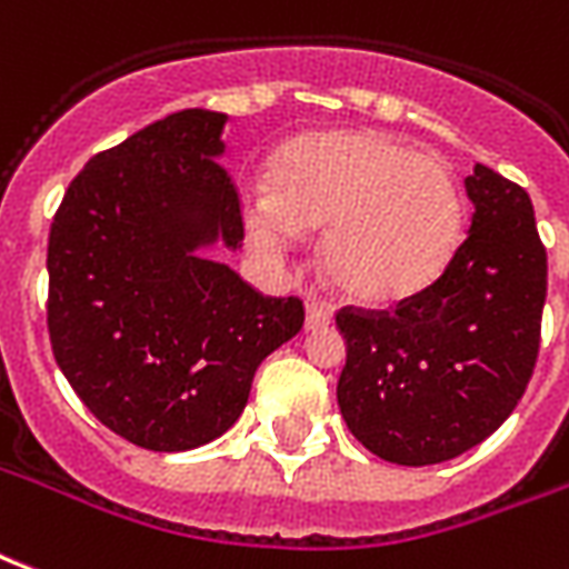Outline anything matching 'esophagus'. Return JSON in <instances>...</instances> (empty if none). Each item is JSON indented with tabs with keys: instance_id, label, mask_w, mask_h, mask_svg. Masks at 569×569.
<instances>
[{
	"instance_id": "34e87169",
	"label": "esophagus",
	"mask_w": 569,
	"mask_h": 569,
	"mask_svg": "<svg viewBox=\"0 0 569 569\" xmlns=\"http://www.w3.org/2000/svg\"><path fill=\"white\" fill-rule=\"evenodd\" d=\"M328 322H331V317H328L326 307L317 305V301H310V305H307V319H305L307 331H322V328H328Z\"/></svg>"
}]
</instances>
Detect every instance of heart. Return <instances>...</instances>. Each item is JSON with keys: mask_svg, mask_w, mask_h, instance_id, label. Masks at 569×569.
<instances>
[{"mask_svg": "<svg viewBox=\"0 0 569 569\" xmlns=\"http://www.w3.org/2000/svg\"><path fill=\"white\" fill-rule=\"evenodd\" d=\"M271 192L243 199L256 247L283 256L296 231H317L326 283L365 307L419 296L452 262L465 199L443 159L380 132H313L271 159Z\"/></svg>", "mask_w": 569, "mask_h": 569, "instance_id": "heart-1", "label": "heart"}]
</instances>
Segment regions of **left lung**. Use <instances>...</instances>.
I'll return each instance as SVG.
<instances>
[{
	"instance_id": "obj_1",
	"label": "left lung",
	"mask_w": 569,
	"mask_h": 569,
	"mask_svg": "<svg viewBox=\"0 0 569 569\" xmlns=\"http://www.w3.org/2000/svg\"><path fill=\"white\" fill-rule=\"evenodd\" d=\"M465 189L470 229L435 283L391 313H338L340 413L391 465H440L495 435L540 349L546 250L531 199L479 162Z\"/></svg>"
}]
</instances>
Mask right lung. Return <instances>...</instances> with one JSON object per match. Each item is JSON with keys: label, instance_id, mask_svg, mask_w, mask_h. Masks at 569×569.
Instances as JSON below:
<instances>
[{"label": "right lung", "instance_id": "1", "mask_svg": "<svg viewBox=\"0 0 569 569\" xmlns=\"http://www.w3.org/2000/svg\"><path fill=\"white\" fill-rule=\"evenodd\" d=\"M226 123L187 108L92 156L50 226L57 365L104 428L150 452L226 435L256 368L305 326L298 298H264L204 256L243 241Z\"/></svg>", "mask_w": 569, "mask_h": 569}]
</instances>
